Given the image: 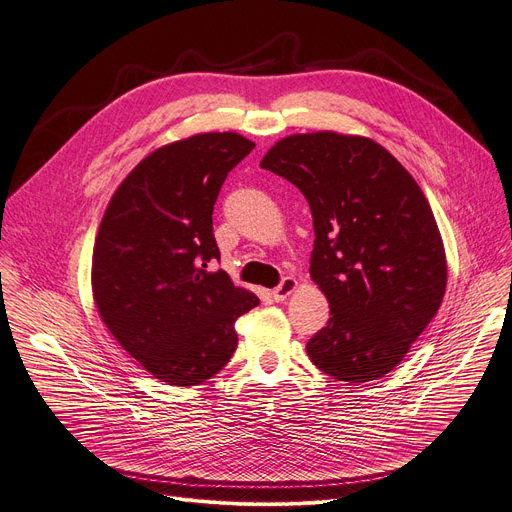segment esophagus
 I'll use <instances>...</instances> for the list:
<instances>
[{
    "label": "esophagus",
    "mask_w": 512,
    "mask_h": 512,
    "mask_svg": "<svg viewBox=\"0 0 512 512\" xmlns=\"http://www.w3.org/2000/svg\"><path fill=\"white\" fill-rule=\"evenodd\" d=\"M295 289H297V281H295L293 277H285V279L279 283V287H275L273 293H270V295H273L275 302H285V299H287Z\"/></svg>",
    "instance_id": "1"
}]
</instances>
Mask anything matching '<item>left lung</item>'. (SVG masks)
<instances>
[{
	"label": "left lung",
	"instance_id": "left-lung-1",
	"mask_svg": "<svg viewBox=\"0 0 512 512\" xmlns=\"http://www.w3.org/2000/svg\"><path fill=\"white\" fill-rule=\"evenodd\" d=\"M260 167L285 177L312 210L310 275L330 304L306 345L314 366L353 384L395 370L446 289L442 237L422 188L378 142L337 132L287 136Z\"/></svg>",
	"mask_w": 512,
	"mask_h": 512
}]
</instances>
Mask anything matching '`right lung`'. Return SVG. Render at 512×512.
Segmentation results:
<instances>
[{
  "mask_svg": "<svg viewBox=\"0 0 512 512\" xmlns=\"http://www.w3.org/2000/svg\"><path fill=\"white\" fill-rule=\"evenodd\" d=\"M235 132L196 134L142 159L109 200L93 250L97 310L155 378L194 386L225 368L235 320L260 299L235 287L213 233L227 173L252 153Z\"/></svg>",
  "mask_w": 512,
  "mask_h": 512,
  "instance_id": "right-lung-1",
  "label": "right lung"
}]
</instances>
